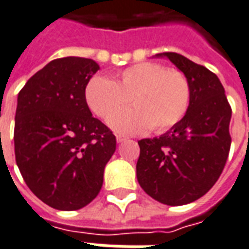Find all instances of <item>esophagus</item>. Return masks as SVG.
<instances>
[{
  "instance_id": "1",
  "label": "esophagus",
  "mask_w": 249,
  "mask_h": 249,
  "mask_svg": "<svg viewBox=\"0 0 249 249\" xmlns=\"http://www.w3.org/2000/svg\"><path fill=\"white\" fill-rule=\"evenodd\" d=\"M128 139L127 136L124 135H117V142L118 143H122V142H126V140Z\"/></svg>"
}]
</instances>
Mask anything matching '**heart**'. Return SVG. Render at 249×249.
Masks as SVG:
<instances>
[{"label":"heart","instance_id":"heart-1","mask_svg":"<svg viewBox=\"0 0 249 249\" xmlns=\"http://www.w3.org/2000/svg\"><path fill=\"white\" fill-rule=\"evenodd\" d=\"M84 98L91 113L107 122L132 100L134 109L114 116L110 126L135 134L152 128L164 132L180 122L190 105V85L178 69L151 61L123 69L114 80L94 76L85 85Z\"/></svg>","mask_w":249,"mask_h":249}]
</instances>
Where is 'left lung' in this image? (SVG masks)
I'll list each match as a JSON object with an SVG mask.
<instances>
[{"instance_id":"obj_1","label":"left lung","mask_w":249,"mask_h":249,"mask_svg":"<svg viewBox=\"0 0 249 249\" xmlns=\"http://www.w3.org/2000/svg\"><path fill=\"white\" fill-rule=\"evenodd\" d=\"M186 76L190 105L184 118L159 138L138 142L139 185L169 206L194 202L210 190L223 171L231 145V106L215 73L188 57L164 52Z\"/></svg>"}]
</instances>
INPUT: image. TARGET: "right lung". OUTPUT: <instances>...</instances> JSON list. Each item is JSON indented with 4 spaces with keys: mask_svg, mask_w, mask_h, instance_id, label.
Instances as JSON below:
<instances>
[{
    "mask_svg": "<svg viewBox=\"0 0 249 249\" xmlns=\"http://www.w3.org/2000/svg\"><path fill=\"white\" fill-rule=\"evenodd\" d=\"M98 69L91 59H56L18 94L17 165L30 190L57 210H78L90 203L115 152V136L91 115L84 98L85 85Z\"/></svg>",
    "mask_w": 249,
    "mask_h": 249,
    "instance_id": "1",
    "label": "right lung"
}]
</instances>
